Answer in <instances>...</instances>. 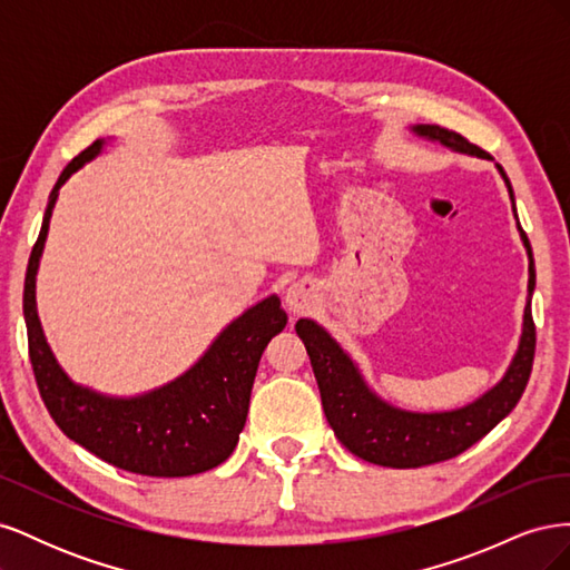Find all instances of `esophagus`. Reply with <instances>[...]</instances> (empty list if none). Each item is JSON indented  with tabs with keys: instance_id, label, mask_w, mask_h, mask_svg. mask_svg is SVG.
Returning <instances> with one entry per match:
<instances>
[{
	"instance_id": "obj_1",
	"label": "esophagus",
	"mask_w": 570,
	"mask_h": 570,
	"mask_svg": "<svg viewBox=\"0 0 570 570\" xmlns=\"http://www.w3.org/2000/svg\"><path fill=\"white\" fill-rule=\"evenodd\" d=\"M285 304L292 314H304L308 308V295L302 285H292L285 295Z\"/></svg>"
}]
</instances>
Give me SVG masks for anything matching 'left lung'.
Masks as SVG:
<instances>
[{
    "instance_id": "1",
    "label": "left lung",
    "mask_w": 570,
    "mask_h": 570,
    "mask_svg": "<svg viewBox=\"0 0 570 570\" xmlns=\"http://www.w3.org/2000/svg\"><path fill=\"white\" fill-rule=\"evenodd\" d=\"M413 130L430 137V140H440L442 145L456 151H469L478 154V157H485V151L465 140L456 130L442 126H416ZM497 168L499 174H502L509 187V197L513 202V189L504 168L499 164ZM519 230L530 256L528 292L532 295V249L521 226ZM295 331L304 342L308 358H312L325 419L335 430L337 440L358 459L377 465H387V469H421V465L454 459L469 450V446H473L480 438H485L499 421L509 416L513 406L519 404L521 394L525 392L534 358V340H538L534 337V321L528 302L521 347L502 383L490 390L485 396H480L478 402L459 411L409 413L392 409L377 400L375 394H371L364 381H361V375L354 368L350 356L337 347V342L327 335L321 325H316L314 321L299 318Z\"/></svg>"
}]
</instances>
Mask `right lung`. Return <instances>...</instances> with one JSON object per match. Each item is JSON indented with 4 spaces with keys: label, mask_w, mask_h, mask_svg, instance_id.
Instances as JSON below:
<instances>
[{
    "label": "right lung",
    "mask_w": 570,
    "mask_h": 570,
    "mask_svg": "<svg viewBox=\"0 0 570 570\" xmlns=\"http://www.w3.org/2000/svg\"><path fill=\"white\" fill-rule=\"evenodd\" d=\"M99 149L97 140L61 170L49 195L38 243L30 252L23 314L28 356L40 396L63 435L116 469L151 478L212 471L235 450L247 421L258 358L271 337L285 327L287 314L278 297L252 306L220 333L199 364L176 383L137 400H107L68 381L42 337L36 312V273L59 187Z\"/></svg>",
    "instance_id": "add662e5"
}]
</instances>
